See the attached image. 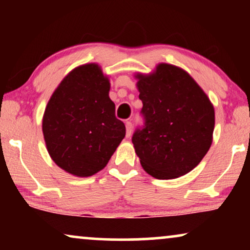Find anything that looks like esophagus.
Returning <instances> with one entry per match:
<instances>
[{
  "instance_id": "obj_1",
  "label": "esophagus",
  "mask_w": 250,
  "mask_h": 250,
  "mask_svg": "<svg viewBox=\"0 0 250 250\" xmlns=\"http://www.w3.org/2000/svg\"><path fill=\"white\" fill-rule=\"evenodd\" d=\"M125 126H126V136L129 138L131 136V133H132V128H133V125L131 122H126L125 123Z\"/></svg>"
}]
</instances>
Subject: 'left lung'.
<instances>
[{
    "label": "left lung",
    "mask_w": 250,
    "mask_h": 250,
    "mask_svg": "<svg viewBox=\"0 0 250 250\" xmlns=\"http://www.w3.org/2000/svg\"><path fill=\"white\" fill-rule=\"evenodd\" d=\"M134 77L146 119L132 138L141 166L158 180L186 175L213 142V104L191 75L174 64L158 63Z\"/></svg>",
    "instance_id": "left-lung-1"
}]
</instances>
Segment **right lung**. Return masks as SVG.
<instances>
[{"mask_svg": "<svg viewBox=\"0 0 250 250\" xmlns=\"http://www.w3.org/2000/svg\"><path fill=\"white\" fill-rule=\"evenodd\" d=\"M109 91L110 82L101 66L85 63L64 76L47 102L42 121L47 152L71 175L100 172L125 138Z\"/></svg>", "mask_w": 250, "mask_h": 250, "instance_id": "add662e5", "label": "right lung"}]
</instances>
